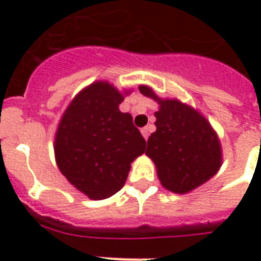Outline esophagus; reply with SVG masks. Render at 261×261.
<instances>
[{"instance_id": "1", "label": "esophagus", "mask_w": 261, "mask_h": 261, "mask_svg": "<svg viewBox=\"0 0 261 261\" xmlns=\"http://www.w3.org/2000/svg\"><path fill=\"white\" fill-rule=\"evenodd\" d=\"M141 133H142L143 138L147 139L149 138V134H150V130H149V127H143L142 130H141Z\"/></svg>"}]
</instances>
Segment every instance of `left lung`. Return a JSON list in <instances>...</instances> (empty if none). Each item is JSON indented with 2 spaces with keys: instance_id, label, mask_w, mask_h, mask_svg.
<instances>
[{
  "instance_id": "obj_1",
  "label": "left lung",
  "mask_w": 261,
  "mask_h": 261,
  "mask_svg": "<svg viewBox=\"0 0 261 261\" xmlns=\"http://www.w3.org/2000/svg\"><path fill=\"white\" fill-rule=\"evenodd\" d=\"M139 92L159 101L157 130L147 139L146 154L157 167L161 184L176 194H186L206 182L221 167L218 137L206 119L178 100H161L147 87Z\"/></svg>"
}]
</instances>
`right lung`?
<instances>
[{
  "label": "right lung",
  "instance_id": "right-lung-1",
  "mask_svg": "<svg viewBox=\"0 0 261 261\" xmlns=\"http://www.w3.org/2000/svg\"><path fill=\"white\" fill-rule=\"evenodd\" d=\"M122 101V94L108 83L92 84L67 107L57 131L59 171L94 200L116 194L130 164L146 149L133 116L119 111Z\"/></svg>",
  "mask_w": 261,
  "mask_h": 261
}]
</instances>
